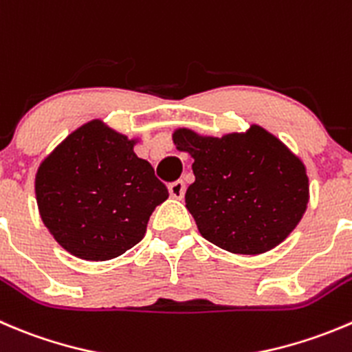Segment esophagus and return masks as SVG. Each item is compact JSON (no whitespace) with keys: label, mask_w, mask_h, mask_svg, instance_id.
Masks as SVG:
<instances>
[{"label":"esophagus","mask_w":352,"mask_h":352,"mask_svg":"<svg viewBox=\"0 0 352 352\" xmlns=\"http://www.w3.org/2000/svg\"><path fill=\"white\" fill-rule=\"evenodd\" d=\"M168 192L173 199H182L184 194H186V184L182 180H177V182H172L168 186Z\"/></svg>","instance_id":"obj_1"}]
</instances>
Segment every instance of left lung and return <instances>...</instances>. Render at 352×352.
Wrapping results in <instances>:
<instances>
[{"label":"left lung","instance_id":"left-lung-1","mask_svg":"<svg viewBox=\"0 0 352 352\" xmlns=\"http://www.w3.org/2000/svg\"><path fill=\"white\" fill-rule=\"evenodd\" d=\"M172 141L194 160L186 208L211 244L263 254L298 227L309 201L306 166L274 134L256 124L221 138L179 127Z\"/></svg>","mask_w":352,"mask_h":352}]
</instances>
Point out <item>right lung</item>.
Instances as JSON below:
<instances>
[{
	"label": "right lung",
	"mask_w": 352,
	"mask_h": 352,
	"mask_svg": "<svg viewBox=\"0 0 352 352\" xmlns=\"http://www.w3.org/2000/svg\"><path fill=\"white\" fill-rule=\"evenodd\" d=\"M129 139L100 118L67 135L36 173L37 210L75 258L108 261L134 248L168 190Z\"/></svg>",
	"instance_id": "right-lung-1"
}]
</instances>
